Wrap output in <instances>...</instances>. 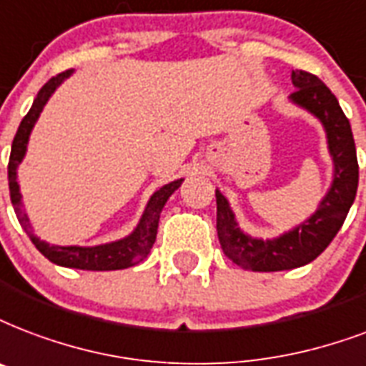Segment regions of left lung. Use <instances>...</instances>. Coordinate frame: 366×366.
<instances>
[{"label":"left lung","instance_id":"8db88e82","mask_svg":"<svg viewBox=\"0 0 366 366\" xmlns=\"http://www.w3.org/2000/svg\"><path fill=\"white\" fill-rule=\"evenodd\" d=\"M292 82L295 92L290 99L313 113L325 127L334 161V180L315 214L274 239H257L242 232L227 197L217 189V234L220 247L232 263L255 272L297 269L319 257L344 224L355 202L359 184L353 132L336 96L311 72L294 71Z\"/></svg>","mask_w":366,"mask_h":366}]
</instances>
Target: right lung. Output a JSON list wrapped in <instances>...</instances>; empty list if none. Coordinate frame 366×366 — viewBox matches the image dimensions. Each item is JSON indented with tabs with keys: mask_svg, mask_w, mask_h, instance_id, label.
I'll return each mask as SVG.
<instances>
[{
	"mask_svg": "<svg viewBox=\"0 0 366 366\" xmlns=\"http://www.w3.org/2000/svg\"><path fill=\"white\" fill-rule=\"evenodd\" d=\"M72 71L59 72L57 76H53L51 80H47L41 90L38 92L32 107L26 113V117L21 121V127L16 130L13 146H11V157L9 167H7V174H9V194L11 203L15 207L16 219L21 222L26 234L32 239V244L36 245V249L40 251L44 257H47L51 263L61 264V267H69V269H82V270H121L128 269L138 264L139 261H144L147 257V253L155 244L157 238V227L159 217L163 211L167 199L174 194V189L180 188L182 178L174 180L171 184H164L163 188L157 189L152 195V199L147 202V207L139 219V224L136 227L130 236L111 244L94 245V247H78V245H49L47 242H41L40 238H36L34 234L30 232V224H28V217L22 213L21 203V192H19V182H16V167L26 153V144L30 138V132L34 128L38 117H40L41 109L47 103V99L51 97V94L57 90L65 78L71 76Z\"/></svg>",
	"mask_w": 366,
	"mask_h": 366,
	"instance_id": "right-lung-1",
	"label": "right lung"
}]
</instances>
